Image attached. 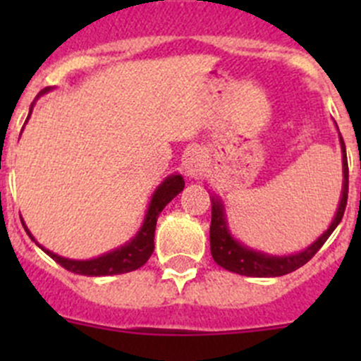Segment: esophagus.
I'll list each match as a JSON object with an SVG mask.
<instances>
[{
	"instance_id": "esophagus-1",
	"label": "esophagus",
	"mask_w": 361,
	"mask_h": 361,
	"mask_svg": "<svg viewBox=\"0 0 361 361\" xmlns=\"http://www.w3.org/2000/svg\"><path fill=\"white\" fill-rule=\"evenodd\" d=\"M183 171L188 178H199L204 171V157L202 152L199 150H190L185 154L183 157Z\"/></svg>"
}]
</instances>
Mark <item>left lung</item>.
<instances>
[{
  "label": "left lung",
  "mask_w": 361,
  "mask_h": 361,
  "mask_svg": "<svg viewBox=\"0 0 361 361\" xmlns=\"http://www.w3.org/2000/svg\"><path fill=\"white\" fill-rule=\"evenodd\" d=\"M338 141H341L342 150V194L341 202H338L337 213L334 216L330 227L316 239L312 245L307 248L298 251L292 255H269L260 250H253L250 246H245L239 243L234 235L231 234L227 225V214H225V206L220 197L211 199V227H209V245L213 260L216 262L220 267L227 269V271L235 272L241 276H251V278H276V276H285L288 272L297 271L304 264H307L316 251L325 245L326 239L330 238L336 227L341 224L342 216H344L345 202H348V157H345V147L342 136L338 134Z\"/></svg>",
  "instance_id": "1"
}]
</instances>
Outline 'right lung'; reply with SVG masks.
<instances>
[{"instance_id":"add662e5","label":"right lung","mask_w":361,"mask_h":361,"mask_svg":"<svg viewBox=\"0 0 361 361\" xmlns=\"http://www.w3.org/2000/svg\"><path fill=\"white\" fill-rule=\"evenodd\" d=\"M49 90L52 89H50V87L43 89L42 92L36 96V99H38L39 96H43V94L49 92ZM32 106H35V103H32L31 108H29V115L27 118H25V122H27L29 116H31ZM183 187H185V181L181 174H171V176H167L166 180L155 188L154 195H152L150 199V204H148L147 214H145L143 225H141L140 231L136 232V235H134L130 241H127L123 246H120V248L108 251V253L99 255V257L96 258H90V260H71V258L59 257V255L54 253V251L47 250L45 246L38 245V241L32 238V234L29 232V228L25 227L24 221L23 225L29 238H31L39 248L45 251L50 258H54L57 264L63 265V267L68 269V271L75 272V274H82V276L126 274V272L136 271V269H140L141 265L147 264L150 255L154 253L155 225H157L159 214L162 213V209L167 206V204L173 201V199L183 190ZM20 220H23V218H20Z\"/></svg>"}]
</instances>
